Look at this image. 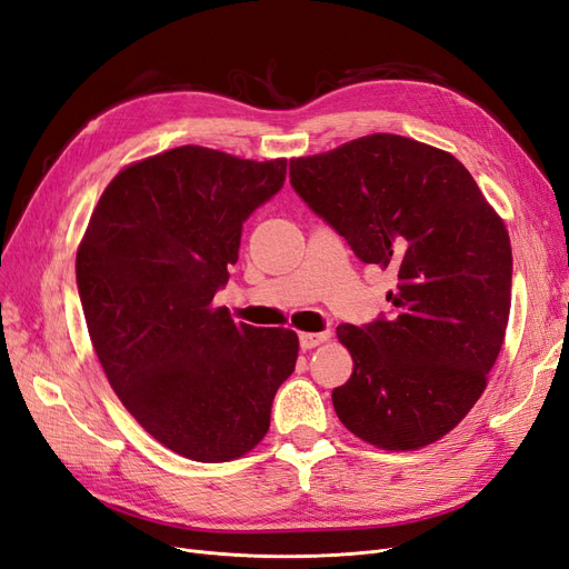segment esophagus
Masks as SVG:
<instances>
[{
  "instance_id": "34e87169",
  "label": "esophagus",
  "mask_w": 569,
  "mask_h": 569,
  "mask_svg": "<svg viewBox=\"0 0 569 569\" xmlns=\"http://www.w3.org/2000/svg\"><path fill=\"white\" fill-rule=\"evenodd\" d=\"M327 339H330V332H301L299 335V343H301L303 351L320 347V343L327 341Z\"/></svg>"
}]
</instances>
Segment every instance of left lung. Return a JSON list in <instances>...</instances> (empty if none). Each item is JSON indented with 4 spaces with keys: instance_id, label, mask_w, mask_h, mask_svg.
Segmentation results:
<instances>
[{
    "instance_id": "8db88e82",
    "label": "left lung",
    "mask_w": 569,
    "mask_h": 569,
    "mask_svg": "<svg viewBox=\"0 0 569 569\" xmlns=\"http://www.w3.org/2000/svg\"><path fill=\"white\" fill-rule=\"evenodd\" d=\"M289 182L360 261L396 274L389 316L337 327L353 358L332 391L339 420L385 451L441 439L477 403L503 347V220L456 157L399 134L295 159Z\"/></svg>"
}]
</instances>
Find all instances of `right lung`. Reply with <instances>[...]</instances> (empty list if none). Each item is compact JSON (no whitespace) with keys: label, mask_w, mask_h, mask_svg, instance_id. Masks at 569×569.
Segmentation results:
<instances>
[{"label":"right lung","mask_w":569,"mask_h":569,"mask_svg":"<svg viewBox=\"0 0 569 569\" xmlns=\"http://www.w3.org/2000/svg\"><path fill=\"white\" fill-rule=\"evenodd\" d=\"M287 161L178 147L111 180L76 256L84 322L130 416L184 458L244 456L295 372L291 330L216 308L247 218L280 192Z\"/></svg>","instance_id":"right-lung-1"}]
</instances>
